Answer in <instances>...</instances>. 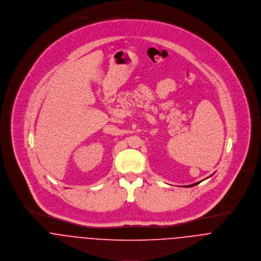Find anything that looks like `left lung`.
Returning <instances> with one entry per match:
<instances>
[{"label": "left lung", "instance_id": "obj_1", "mask_svg": "<svg viewBox=\"0 0 261 261\" xmlns=\"http://www.w3.org/2000/svg\"><path fill=\"white\" fill-rule=\"evenodd\" d=\"M199 182H196V183H194V184H191V185H188V186H186V187H191V186H195V185H197Z\"/></svg>", "mask_w": 261, "mask_h": 261}]
</instances>
